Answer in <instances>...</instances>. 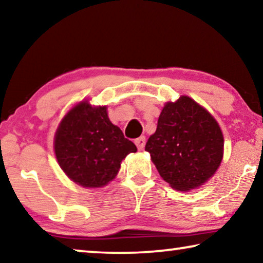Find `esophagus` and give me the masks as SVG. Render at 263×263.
<instances>
[{
    "label": "esophagus",
    "instance_id": "1",
    "mask_svg": "<svg viewBox=\"0 0 263 263\" xmlns=\"http://www.w3.org/2000/svg\"><path fill=\"white\" fill-rule=\"evenodd\" d=\"M135 142H136V145H137L138 149H139V151L144 149L145 145H146V138H145V137H140V138H138V139H137Z\"/></svg>",
    "mask_w": 263,
    "mask_h": 263
}]
</instances>
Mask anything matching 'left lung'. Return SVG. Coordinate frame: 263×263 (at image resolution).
<instances>
[{
    "label": "left lung",
    "mask_w": 263,
    "mask_h": 263,
    "mask_svg": "<svg viewBox=\"0 0 263 263\" xmlns=\"http://www.w3.org/2000/svg\"><path fill=\"white\" fill-rule=\"evenodd\" d=\"M145 151L160 176L180 191L197 189L222 160L224 138L213 116L188 96L168 102Z\"/></svg>",
    "instance_id": "1"
}]
</instances>
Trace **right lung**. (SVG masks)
I'll return each mask as SVG.
<instances>
[{
  "label": "right lung",
  "mask_w": 263,
  "mask_h": 263,
  "mask_svg": "<svg viewBox=\"0 0 263 263\" xmlns=\"http://www.w3.org/2000/svg\"><path fill=\"white\" fill-rule=\"evenodd\" d=\"M58 163L70 180L84 188L112 181L136 145L108 117L106 106L80 102L62 118L54 136Z\"/></svg>",
  "instance_id": "add662e5"
}]
</instances>
